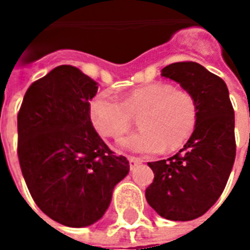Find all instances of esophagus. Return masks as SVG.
<instances>
[{"mask_svg": "<svg viewBox=\"0 0 250 250\" xmlns=\"http://www.w3.org/2000/svg\"><path fill=\"white\" fill-rule=\"evenodd\" d=\"M128 161H129V168H131V170H135L139 165H141V161L137 160V158H133V157H129Z\"/></svg>", "mask_w": 250, "mask_h": 250, "instance_id": "esophagus-1", "label": "esophagus"}]
</instances>
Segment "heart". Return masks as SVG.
<instances>
[{
    "mask_svg": "<svg viewBox=\"0 0 250 250\" xmlns=\"http://www.w3.org/2000/svg\"><path fill=\"white\" fill-rule=\"evenodd\" d=\"M90 119L106 139H119L128 132L133 117L139 118V132L122 140V146L136 154H156L180 148L193 133L198 121V104L188 90L168 83L141 86L123 101L110 90L96 94L90 101Z\"/></svg>",
    "mask_w": 250,
    "mask_h": 250,
    "instance_id": "1",
    "label": "heart"
}]
</instances>
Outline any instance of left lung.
<instances>
[{
	"label": "left lung",
	"instance_id": "left-lung-1",
	"mask_svg": "<svg viewBox=\"0 0 250 250\" xmlns=\"http://www.w3.org/2000/svg\"><path fill=\"white\" fill-rule=\"evenodd\" d=\"M161 75L193 94L198 121L179 153L149 162L154 180L145 197L161 217L192 221L217 202L232 170L236 156L233 107L225 82L196 62L171 63Z\"/></svg>",
	"mask_w": 250,
	"mask_h": 250
}]
</instances>
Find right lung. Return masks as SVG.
Masks as SVG:
<instances>
[{
    "label": "right lung",
    "mask_w": 250,
    "mask_h": 250,
    "mask_svg": "<svg viewBox=\"0 0 250 250\" xmlns=\"http://www.w3.org/2000/svg\"><path fill=\"white\" fill-rule=\"evenodd\" d=\"M97 88L79 68L58 66L29 85L18 113V158L29 193L42 213L68 227L97 222L129 171L92 125Z\"/></svg>",
    "instance_id": "obj_1"
}]
</instances>
